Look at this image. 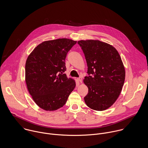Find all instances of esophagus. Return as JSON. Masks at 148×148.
Returning a JSON list of instances; mask_svg holds the SVG:
<instances>
[{
	"instance_id": "34e87169",
	"label": "esophagus",
	"mask_w": 148,
	"mask_h": 148,
	"mask_svg": "<svg viewBox=\"0 0 148 148\" xmlns=\"http://www.w3.org/2000/svg\"><path fill=\"white\" fill-rule=\"evenodd\" d=\"M77 80H78V81L80 82V83H82V77H79L78 79H77Z\"/></svg>"
}]
</instances>
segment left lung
I'll list each match as a JSON object with an SVG mask.
<instances>
[{
  "mask_svg": "<svg viewBox=\"0 0 148 148\" xmlns=\"http://www.w3.org/2000/svg\"><path fill=\"white\" fill-rule=\"evenodd\" d=\"M84 53L89 76L83 82L88 88L85 104L102 111L112 106L122 90L125 71L121 58L112 45L98 40L78 41Z\"/></svg>",
  "mask_w": 148,
  "mask_h": 148,
  "instance_id": "8db88e82",
  "label": "left lung"
}]
</instances>
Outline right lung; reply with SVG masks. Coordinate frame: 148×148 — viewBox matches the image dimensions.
<instances>
[{
	"mask_svg": "<svg viewBox=\"0 0 148 148\" xmlns=\"http://www.w3.org/2000/svg\"><path fill=\"white\" fill-rule=\"evenodd\" d=\"M62 38L44 41L28 55L25 66L27 89L36 105L54 111L63 106L76 86L75 80L67 78L65 59L76 43Z\"/></svg>",
	"mask_w": 148,
	"mask_h": 148,
	"instance_id": "add662e5",
	"label": "right lung"
}]
</instances>
